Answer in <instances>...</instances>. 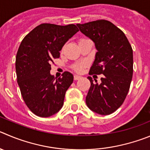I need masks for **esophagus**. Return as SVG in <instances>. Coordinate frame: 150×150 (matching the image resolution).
Listing matches in <instances>:
<instances>
[{"label": "esophagus", "instance_id": "1", "mask_svg": "<svg viewBox=\"0 0 150 150\" xmlns=\"http://www.w3.org/2000/svg\"><path fill=\"white\" fill-rule=\"evenodd\" d=\"M81 78V77L79 76V75H74V80H75V81H78V80H80Z\"/></svg>", "mask_w": 150, "mask_h": 150}]
</instances>
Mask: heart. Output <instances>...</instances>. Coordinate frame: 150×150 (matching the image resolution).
I'll return each mask as SVG.
<instances>
[{
	"label": "heart",
	"mask_w": 150,
	"mask_h": 150,
	"mask_svg": "<svg viewBox=\"0 0 150 150\" xmlns=\"http://www.w3.org/2000/svg\"><path fill=\"white\" fill-rule=\"evenodd\" d=\"M83 67H84V64H77L72 67V69H73V70L75 71V72H81L83 71Z\"/></svg>",
	"instance_id": "heart-1"
}]
</instances>
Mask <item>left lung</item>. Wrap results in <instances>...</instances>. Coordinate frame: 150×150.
I'll list each match as a JSON object with an SVG mask.
<instances>
[{"instance_id":"left-lung-1","label":"left lung","mask_w":150,"mask_h":150,"mask_svg":"<svg viewBox=\"0 0 150 150\" xmlns=\"http://www.w3.org/2000/svg\"><path fill=\"white\" fill-rule=\"evenodd\" d=\"M82 33L95 42L98 52L89 74H103L100 84L88 77L91 86L86 97L88 107L100 115L114 112L124 103L132 81L133 53L122 31L109 21L80 24Z\"/></svg>"}]
</instances>
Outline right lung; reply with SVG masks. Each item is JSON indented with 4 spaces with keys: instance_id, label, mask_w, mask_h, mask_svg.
Wrapping results in <instances>:
<instances>
[{
    "instance_id": "add662e5",
    "label": "right lung",
    "mask_w": 150,
    "mask_h": 150,
    "mask_svg": "<svg viewBox=\"0 0 150 150\" xmlns=\"http://www.w3.org/2000/svg\"><path fill=\"white\" fill-rule=\"evenodd\" d=\"M75 24L67 26L42 23L26 35L15 59L17 81L28 108L39 117L58 112L64 104L65 93L73 82V75H50L53 60L60 57L66 42L78 32Z\"/></svg>"
}]
</instances>
